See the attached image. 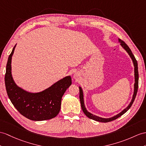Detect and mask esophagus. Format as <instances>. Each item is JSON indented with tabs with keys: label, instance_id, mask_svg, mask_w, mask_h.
<instances>
[{
	"label": "esophagus",
	"instance_id": "34e87169",
	"mask_svg": "<svg viewBox=\"0 0 146 146\" xmlns=\"http://www.w3.org/2000/svg\"><path fill=\"white\" fill-rule=\"evenodd\" d=\"M78 77H79V74H78L77 73H75V74H74L73 77H74L75 79H77V78H78Z\"/></svg>",
	"mask_w": 146,
	"mask_h": 146
}]
</instances>
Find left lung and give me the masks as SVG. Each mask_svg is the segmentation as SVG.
Here are the masks:
<instances>
[{"label": "left lung", "instance_id": "obj_1", "mask_svg": "<svg viewBox=\"0 0 146 146\" xmlns=\"http://www.w3.org/2000/svg\"><path fill=\"white\" fill-rule=\"evenodd\" d=\"M118 41L120 42L121 46L125 49L126 51L128 53V54L129 55L130 58H131L133 62V64L134 66V94L133 95V98L132 100H131L130 104H129V105L127 106V107L124 109L121 112H120L119 113H118V115H116L114 116L111 117V118H101V117L97 116L96 115H94L93 114H92L90 112H88L87 110H86V108H85V105H84V94H83V90L82 89V88L80 87H79V98H80V104H81V107L82 109V111L84 113V114L86 115L88 118H89L92 119H94L95 121H99V122H102V123H107V122H110L111 121L115 120L116 119H117L119 117H120L121 116H122L123 114H124L127 110H128L131 106H132L133 102L134 101V99L136 98V96L137 94V89H138V80H139V74H138V67H137V62L136 58H135L134 56L133 55V54L131 52V50L130 49V48L128 47L125 42H124L123 41H122L120 39H118Z\"/></svg>", "mask_w": 146, "mask_h": 146}]
</instances>
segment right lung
<instances>
[{"label": "right lung", "instance_id": "right-lung-1", "mask_svg": "<svg viewBox=\"0 0 146 146\" xmlns=\"http://www.w3.org/2000/svg\"><path fill=\"white\" fill-rule=\"evenodd\" d=\"M16 45L9 56L5 75V88L13 106L27 118L33 121H44L54 118L61 109V99L72 84L70 76L59 80L44 90L31 93L17 86L12 75V58Z\"/></svg>", "mask_w": 146, "mask_h": 146}]
</instances>
